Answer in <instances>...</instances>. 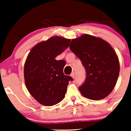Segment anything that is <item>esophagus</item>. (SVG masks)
<instances>
[{
	"mask_svg": "<svg viewBox=\"0 0 131 131\" xmlns=\"http://www.w3.org/2000/svg\"><path fill=\"white\" fill-rule=\"evenodd\" d=\"M71 76L73 78H75V74L74 73H72L71 74Z\"/></svg>",
	"mask_w": 131,
	"mask_h": 131,
	"instance_id": "34e87169",
	"label": "esophagus"
}]
</instances>
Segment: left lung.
<instances>
[{
	"mask_svg": "<svg viewBox=\"0 0 131 131\" xmlns=\"http://www.w3.org/2000/svg\"><path fill=\"white\" fill-rule=\"evenodd\" d=\"M70 49L82 62L86 78L79 88L84 97L94 100L105 98L115 88L119 74L115 51L101 38L83 34L72 39Z\"/></svg>",
	"mask_w": 131,
	"mask_h": 131,
	"instance_id": "left-lung-1",
	"label": "left lung"
}]
</instances>
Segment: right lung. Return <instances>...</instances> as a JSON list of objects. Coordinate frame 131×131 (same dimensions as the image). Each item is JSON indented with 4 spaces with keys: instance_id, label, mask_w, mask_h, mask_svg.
Instances as JSON below:
<instances>
[{
    "instance_id": "right-lung-1",
    "label": "right lung",
    "mask_w": 131,
    "mask_h": 131,
    "mask_svg": "<svg viewBox=\"0 0 131 131\" xmlns=\"http://www.w3.org/2000/svg\"><path fill=\"white\" fill-rule=\"evenodd\" d=\"M70 39L52 37L30 51L24 67L25 84L30 94L40 104L53 106L64 99L70 76L64 75L65 63L55 58L70 46Z\"/></svg>"
}]
</instances>
